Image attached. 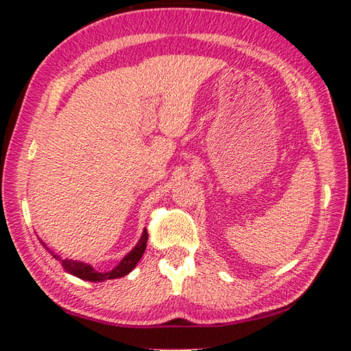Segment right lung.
<instances>
[{
  "label": "right lung",
  "instance_id": "right-lung-1",
  "mask_svg": "<svg viewBox=\"0 0 351 351\" xmlns=\"http://www.w3.org/2000/svg\"><path fill=\"white\" fill-rule=\"evenodd\" d=\"M146 241H147V231L145 228L141 240L137 241V244L133 247V250L127 253L125 256L121 259V262L117 265L114 269H111L108 272H99L97 269H93L90 265L83 263V262H77V261H70V259L61 261L58 254H56L54 252L49 250L47 247V244L42 240H40V244L52 254V256L61 262L62 268H64L67 272H70L71 275H74V277H77L80 280L92 281V282H99V281H107V280H114V278H121V277H124V275L132 272L137 265V262H139L141 258L143 256V253L146 250Z\"/></svg>",
  "mask_w": 351,
  "mask_h": 351
}]
</instances>
